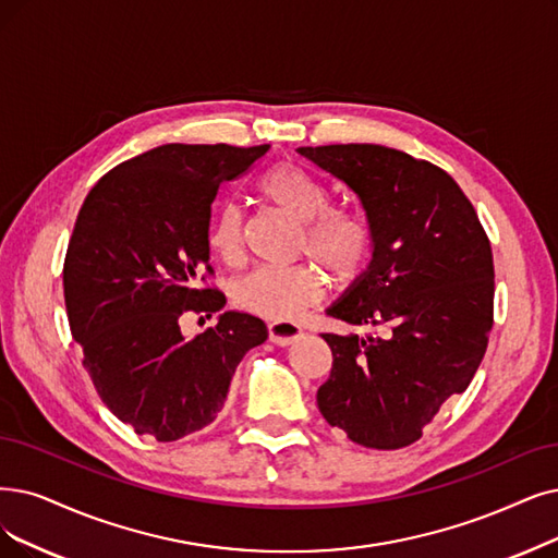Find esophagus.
Instances as JSON below:
<instances>
[{
    "mask_svg": "<svg viewBox=\"0 0 558 558\" xmlns=\"http://www.w3.org/2000/svg\"><path fill=\"white\" fill-rule=\"evenodd\" d=\"M267 333H270V341L275 345H291L302 337V329L295 323L275 320V323L267 325Z\"/></svg>",
    "mask_w": 558,
    "mask_h": 558,
    "instance_id": "1",
    "label": "esophagus"
}]
</instances>
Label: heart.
Returning a JSON list of instances; mask_svg holds the SVG:
<instances>
[{
  "mask_svg": "<svg viewBox=\"0 0 558 558\" xmlns=\"http://www.w3.org/2000/svg\"><path fill=\"white\" fill-rule=\"evenodd\" d=\"M258 194L300 225L298 252L314 258L337 283L360 279L373 260L375 233L371 221L356 210L329 208L327 187L295 165L267 169L256 185ZM210 252L225 263L242 258V213L227 202L215 210L208 231ZM325 279L316 265L258 267L233 288L240 308L267 320H295L304 308L323 300Z\"/></svg>",
  "mask_w": 558,
  "mask_h": 558,
  "instance_id": "b5f03b06",
  "label": "heart"
}]
</instances>
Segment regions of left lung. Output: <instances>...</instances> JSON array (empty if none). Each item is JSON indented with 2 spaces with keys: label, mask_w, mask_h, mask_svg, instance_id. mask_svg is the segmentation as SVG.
<instances>
[{
  "label": "left lung",
  "mask_w": 558,
  "mask_h": 558,
  "mask_svg": "<svg viewBox=\"0 0 558 558\" xmlns=\"http://www.w3.org/2000/svg\"><path fill=\"white\" fill-rule=\"evenodd\" d=\"M298 150L360 196L375 233L368 270L327 308L368 333H323L333 362L318 410L366 449L410 447L481 366L493 247L470 198L428 160L377 144Z\"/></svg>",
  "instance_id": "1"
}]
</instances>
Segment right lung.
I'll list each match as a JSON object with an SVG mask.
<instances>
[{"label": "right lung", "mask_w": 558, "mask_h": 558, "mask_svg": "<svg viewBox=\"0 0 558 558\" xmlns=\"http://www.w3.org/2000/svg\"><path fill=\"white\" fill-rule=\"evenodd\" d=\"M270 144H165L107 171L86 194L63 260V298L82 366L117 418L158 441L204 430L225 405L265 323L227 311L185 339V314H215L206 281L210 208Z\"/></svg>", "instance_id": "right-lung-1"}]
</instances>
